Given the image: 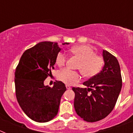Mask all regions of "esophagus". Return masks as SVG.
Segmentation results:
<instances>
[{"instance_id":"1","label":"esophagus","mask_w":133,"mask_h":133,"mask_svg":"<svg viewBox=\"0 0 133 133\" xmlns=\"http://www.w3.org/2000/svg\"><path fill=\"white\" fill-rule=\"evenodd\" d=\"M66 89H68V90H70V89H71V87H70L69 85H68V84H66Z\"/></svg>"}]
</instances>
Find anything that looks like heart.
Segmentation results:
<instances>
[{
    "label": "heart",
    "instance_id": "1",
    "mask_svg": "<svg viewBox=\"0 0 133 133\" xmlns=\"http://www.w3.org/2000/svg\"><path fill=\"white\" fill-rule=\"evenodd\" d=\"M70 52L80 60L77 68L84 77H94L101 70L104 64L103 58L95 55V51L89 46H75L70 49ZM66 61V57L63 52L56 55V64L58 66H64ZM58 78L64 84L72 85L80 81L81 75L78 72L65 69L58 72Z\"/></svg>",
    "mask_w": 133,
    "mask_h": 133
}]
</instances>
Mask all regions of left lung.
<instances>
[{
	"label": "left lung",
	"mask_w": 133,
	"mask_h": 133,
	"mask_svg": "<svg viewBox=\"0 0 133 133\" xmlns=\"http://www.w3.org/2000/svg\"><path fill=\"white\" fill-rule=\"evenodd\" d=\"M104 66L99 73L83 83L88 88H72L78 116L87 122L105 118L115 106L122 88L121 69L117 58L103 50Z\"/></svg>",
	"instance_id": "8db88e82"
}]
</instances>
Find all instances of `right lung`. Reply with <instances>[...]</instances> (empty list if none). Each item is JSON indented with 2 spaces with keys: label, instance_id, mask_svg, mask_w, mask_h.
<instances>
[{
  "label": "right lung",
  "instance_id": "add662e5",
  "mask_svg": "<svg viewBox=\"0 0 133 133\" xmlns=\"http://www.w3.org/2000/svg\"><path fill=\"white\" fill-rule=\"evenodd\" d=\"M61 50L58 43L41 42L24 51L15 70L16 98L22 110L34 121L46 123L58 113L61 97L66 90L65 84L56 81L50 88L44 81L51 74Z\"/></svg>",
  "mask_w": 133,
  "mask_h": 133
}]
</instances>
